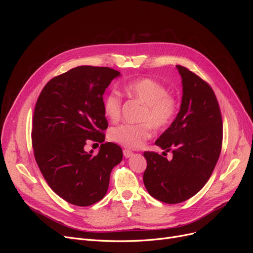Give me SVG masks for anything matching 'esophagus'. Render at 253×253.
Masks as SVG:
<instances>
[{
  "label": "esophagus",
  "mask_w": 253,
  "mask_h": 253,
  "mask_svg": "<svg viewBox=\"0 0 253 253\" xmlns=\"http://www.w3.org/2000/svg\"><path fill=\"white\" fill-rule=\"evenodd\" d=\"M123 155H124L125 158H130V157L133 156V153H132V152L129 151V150H124V151H123Z\"/></svg>",
  "instance_id": "obj_1"
}]
</instances>
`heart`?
Here are the masks:
<instances>
[{
	"label": "heart",
	"mask_w": 253,
	"mask_h": 253,
	"mask_svg": "<svg viewBox=\"0 0 253 253\" xmlns=\"http://www.w3.org/2000/svg\"><path fill=\"white\" fill-rule=\"evenodd\" d=\"M126 94L140 104L143 110L140 114V124H121L113 127L109 132L112 141L127 149H139L151 138L155 129L161 130L173 121L177 110V100L170 94L162 84L149 78L136 79L122 85ZM122 99L116 90L110 91L103 99L104 116L112 122H117L121 116Z\"/></svg>",
	"instance_id": "1"
}]
</instances>
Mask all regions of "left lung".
<instances>
[{"label": "left lung", "mask_w": 253, "mask_h": 253, "mask_svg": "<svg viewBox=\"0 0 253 253\" xmlns=\"http://www.w3.org/2000/svg\"><path fill=\"white\" fill-rule=\"evenodd\" d=\"M182 97L174 121L163 132L156 145L172 152L171 160L154 152H144L147 169L143 183L157 200L176 204L200 191L212 174L220 155L222 120L212 88L181 65ZM165 156V155H164Z\"/></svg>", "instance_id": "8db88e82"}]
</instances>
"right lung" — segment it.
<instances>
[{"instance_id": "obj_1", "label": "right lung", "mask_w": 253, "mask_h": 253, "mask_svg": "<svg viewBox=\"0 0 253 253\" xmlns=\"http://www.w3.org/2000/svg\"><path fill=\"white\" fill-rule=\"evenodd\" d=\"M120 76L110 68L77 66L50 80L37 100L32 131L35 159L53 192L73 205L100 201L113 168L122 161V149L103 143L102 133L109 126L102 96ZM89 140L102 143L97 155L84 150Z\"/></svg>"}]
</instances>
